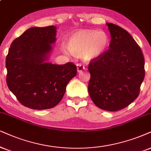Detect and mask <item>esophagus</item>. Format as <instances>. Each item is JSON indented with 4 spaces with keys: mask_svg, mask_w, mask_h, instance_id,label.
<instances>
[{
    "mask_svg": "<svg viewBox=\"0 0 151 151\" xmlns=\"http://www.w3.org/2000/svg\"><path fill=\"white\" fill-rule=\"evenodd\" d=\"M77 71L80 72H81L83 70L85 69V67H84V65H83L79 63V64L77 65Z\"/></svg>",
    "mask_w": 151,
    "mask_h": 151,
    "instance_id": "esophagus-1",
    "label": "esophagus"
}]
</instances>
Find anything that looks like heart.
<instances>
[{"label":"heart","mask_w":151,"mask_h":151,"mask_svg":"<svg viewBox=\"0 0 151 151\" xmlns=\"http://www.w3.org/2000/svg\"><path fill=\"white\" fill-rule=\"evenodd\" d=\"M110 39L103 30H79L71 34L68 40L67 47L72 55L80 56L84 61L88 62L102 56L107 50ZM63 51L68 53L65 48Z\"/></svg>","instance_id":"b5f03b06"}]
</instances>
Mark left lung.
<instances>
[{"label": "left lung", "mask_w": 151, "mask_h": 151, "mask_svg": "<svg viewBox=\"0 0 151 151\" xmlns=\"http://www.w3.org/2000/svg\"><path fill=\"white\" fill-rule=\"evenodd\" d=\"M106 24L111 37L109 49L90 62L88 93L98 107L116 111L138 97L145 77L144 58L127 30L111 23Z\"/></svg>", "instance_id": "obj_1"}]
</instances>
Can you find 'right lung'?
<instances>
[{"instance_id": "1", "label": "right lung", "mask_w": 151, "mask_h": 151, "mask_svg": "<svg viewBox=\"0 0 151 151\" xmlns=\"http://www.w3.org/2000/svg\"><path fill=\"white\" fill-rule=\"evenodd\" d=\"M56 35V26L30 28L9 47L5 61L7 84L26 107H54L62 100L68 82L77 74V67L72 63L47 62Z\"/></svg>"}]
</instances>
